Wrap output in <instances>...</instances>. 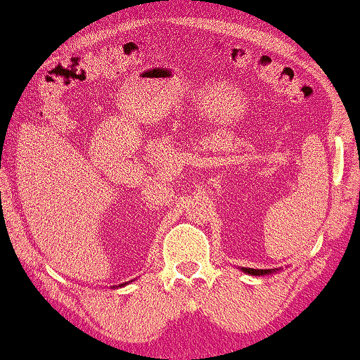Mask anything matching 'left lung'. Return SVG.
Instances as JSON below:
<instances>
[{
	"mask_svg": "<svg viewBox=\"0 0 360 360\" xmlns=\"http://www.w3.org/2000/svg\"><path fill=\"white\" fill-rule=\"evenodd\" d=\"M242 272H245L248 275H257V277H260V275H270L274 272H277L278 269H248V267H240Z\"/></svg>",
	"mask_w": 360,
	"mask_h": 360,
	"instance_id": "1",
	"label": "left lung"
}]
</instances>
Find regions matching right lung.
Listing matches in <instances>:
<instances>
[{"instance_id":"right-lung-1","label":"right lung","mask_w":360,"mask_h":360,"mask_svg":"<svg viewBox=\"0 0 360 360\" xmlns=\"http://www.w3.org/2000/svg\"><path fill=\"white\" fill-rule=\"evenodd\" d=\"M127 283H128V282H125V283H122V285H118V287H125V285H127ZM113 288H117V287H115V285H113Z\"/></svg>"}]
</instances>
